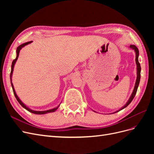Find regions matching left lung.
<instances>
[{"label": "left lung", "instance_id": "obj_1", "mask_svg": "<svg viewBox=\"0 0 154 154\" xmlns=\"http://www.w3.org/2000/svg\"><path fill=\"white\" fill-rule=\"evenodd\" d=\"M130 48L131 49H133L135 50V51H136V64H137V79H136V84H135V87H134V89L133 91V92L132 94L131 95V96H130V99L128 100V102L127 103V104H126L123 108L121 109L122 110L124 108H125V107H127L130 103H131V101L133 100L134 97H135V95H136V92H137V87L139 86V82H140V78H141V66H140V63H139V61H138V57H139V50L137 49V48L136 47V46H135L134 45H130ZM118 110V111H119Z\"/></svg>", "mask_w": 154, "mask_h": 154}]
</instances>
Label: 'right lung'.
I'll list each match as a JSON object with an SVG mask.
<instances>
[{
    "label": "right lung",
    "mask_w": 154,
    "mask_h": 154,
    "mask_svg": "<svg viewBox=\"0 0 154 154\" xmlns=\"http://www.w3.org/2000/svg\"><path fill=\"white\" fill-rule=\"evenodd\" d=\"M31 42H32V41L28 42H26V43L23 44H22V45L18 46V47L17 49V57H16V58H15V60H13V62H12V65H11V73H10V80H11V86H12V88H13V93H14V94H15V97H16L17 100L18 101V103H19L22 106L24 107V109H26L27 110H28L29 112H31V113H33V114H44L49 113V112H54L56 110H57V109L58 108L59 106H57V108H54V109H51V110H45V111H35V110H32L29 109V108H27V107L20 101V100L19 98H18V97L17 96V94H16V92H15V89H14V87H13V83H12V82H11V76H12V73H13V71L14 65H15V62H16V61H17V58H18V55H19L20 50L22 49V48L24 47V46H25V45H27V44H30Z\"/></svg>",
    "instance_id": "obj_1"
}]
</instances>
